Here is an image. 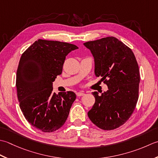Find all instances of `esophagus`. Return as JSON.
Wrapping results in <instances>:
<instances>
[{
    "instance_id": "1",
    "label": "esophagus",
    "mask_w": 158,
    "mask_h": 158,
    "mask_svg": "<svg viewBox=\"0 0 158 158\" xmlns=\"http://www.w3.org/2000/svg\"><path fill=\"white\" fill-rule=\"evenodd\" d=\"M85 95V93L82 91H79V92L76 93V95L78 96V97H81V96H83Z\"/></svg>"
}]
</instances>
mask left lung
Masks as SVG:
<instances>
[{
    "label": "left lung",
    "instance_id": "8db88e82",
    "mask_svg": "<svg viewBox=\"0 0 158 158\" xmlns=\"http://www.w3.org/2000/svg\"><path fill=\"white\" fill-rule=\"evenodd\" d=\"M84 46L94 58L95 76H101L108 86L101 95L92 93L95 102L88 117L102 130H114L129 119L137 104L140 72L136 57L114 37L88 41Z\"/></svg>",
    "mask_w": 158,
    "mask_h": 158
}]
</instances>
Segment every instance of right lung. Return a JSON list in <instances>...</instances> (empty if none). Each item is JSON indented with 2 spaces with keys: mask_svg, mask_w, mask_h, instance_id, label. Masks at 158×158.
Returning <instances> with one entry per match:
<instances>
[{
  "mask_svg": "<svg viewBox=\"0 0 158 158\" xmlns=\"http://www.w3.org/2000/svg\"><path fill=\"white\" fill-rule=\"evenodd\" d=\"M73 44L38 40L22 54L16 74L20 107L32 126L52 132L65 123L76 95L72 91L52 92L65 57L78 49Z\"/></svg>",
  "mask_w": 158,
  "mask_h": 158,
  "instance_id": "add662e5",
  "label": "right lung"
}]
</instances>
